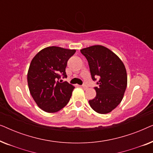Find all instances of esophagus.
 <instances>
[{
	"label": "esophagus",
	"instance_id": "1",
	"mask_svg": "<svg viewBox=\"0 0 153 153\" xmlns=\"http://www.w3.org/2000/svg\"><path fill=\"white\" fill-rule=\"evenodd\" d=\"M81 87H82V88H83V89H84V90H86V89H88V86H87L86 85H85V84H83V85H81Z\"/></svg>",
	"mask_w": 153,
	"mask_h": 153
}]
</instances>
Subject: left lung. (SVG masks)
I'll return each instance as SVG.
<instances>
[{
    "label": "left lung",
    "instance_id": "left-lung-1",
    "mask_svg": "<svg viewBox=\"0 0 153 153\" xmlns=\"http://www.w3.org/2000/svg\"><path fill=\"white\" fill-rule=\"evenodd\" d=\"M88 62L93 81L100 78L95 87L96 97L89 100L90 106L98 114L112 111L122 101L127 84L125 67L114 52L102 45L81 49Z\"/></svg>",
    "mask_w": 153,
    "mask_h": 153
}]
</instances>
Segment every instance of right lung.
<instances>
[{"label": "right lung", "instance_id": "add662e5", "mask_svg": "<svg viewBox=\"0 0 153 153\" xmlns=\"http://www.w3.org/2000/svg\"><path fill=\"white\" fill-rule=\"evenodd\" d=\"M76 50L58 47L42 49L31 60L27 80L30 95L41 109L47 113L57 112L70 101L74 86L65 81L68 60Z\"/></svg>", "mask_w": 153, "mask_h": 153}]
</instances>
